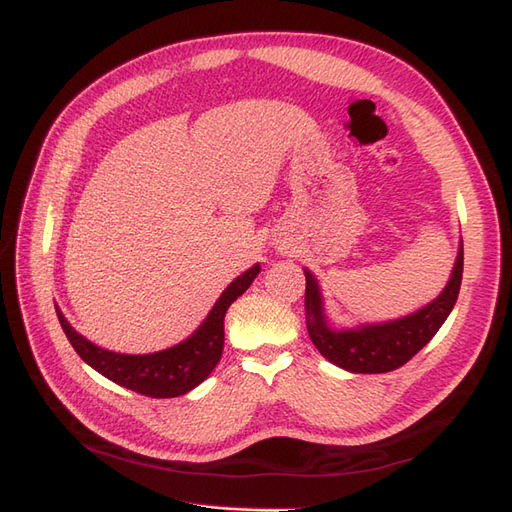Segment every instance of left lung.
Segmentation results:
<instances>
[{"label": "left lung", "instance_id": "left-lung-1", "mask_svg": "<svg viewBox=\"0 0 512 512\" xmlns=\"http://www.w3.org/2000/svg\"><path fill=\"white\" fill-rule=\"evenodd\" d=\"M305 273V320L307 333L324 359L352 374H386L406 365L412 356L429 344V339L453 312L463 275V241L451 277L444 290L414 314L389 322L359 324L352 329H335L324 314V299L318 280L309 269Z\"/></svg>", "mask_w": 512, "mask_h": 512}]
</instances>
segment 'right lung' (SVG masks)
Wrapping results in <instances>:
<instances>
[{"label":"right lung","instance_id":"right-lung-1","mask_svg":"<svg viewBox=\"0 0 512 512\" xmlns=\"http://www.w3.org/2000/svg\"><path fill=\"white\" fill-rule=\"evenodd\" d=\"M258 273L260 265L256 262L252 269H247L228 284L203 324L188 339L173 348L151 354H121L100 348L81 333H76L57 305L55 309L68 342L98 374L147 397H179L207 380L215 365L220 363L224 350V316L237 297L252 286Z\"/></svg>","mask_w":512,"mask_h":512}]
</instances>
